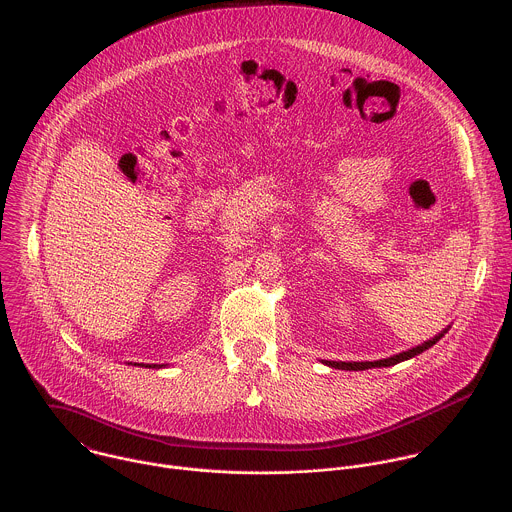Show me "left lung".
Returning a JSON list of instances; mask_svg holds the SVG:
<instances>
[{
	"label": "left lung",
	"instance_id": "8db88e82",
	"mask_svg": "<svg viewBox=\"0 0 512 512\" xmlns=\"http://www.w3.org/2000/svg\"><path fill=\"white\" fill-rule=\"evenodd\" d=\"M445 332H447V328L441 330V332H439L437 336H433L431 340H427V342H423V344H419V346H415V348H411V350H406V352H400V354H394V356H390V358H384V360H374V362H334V360H324V364L330 366V368L354 370V372H358V370H368V368H388V366L400 364V362H404V360H409V358L421 354L423 350L431 348Z\"/></svg>",
	"mask_w": 512,
	"mask_h": 512
}]
</instances>
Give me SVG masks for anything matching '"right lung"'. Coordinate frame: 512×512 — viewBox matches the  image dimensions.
I'll return each mask as SVG.
<instances>
[{"label":"right lung","mask_w":512,"mask_h":512,"mask_svg":"<svg viewBox=\"0 0 512 512\" xmlns=\"http://www.w3.org/2000/svg\"><path fill=\"white\" fill-rule=\"evenodd\" d=\"M134 366H144V368H162L158 364H134Z\"/></svg>","instance_id":"right-lung-1"}]
</instances>
